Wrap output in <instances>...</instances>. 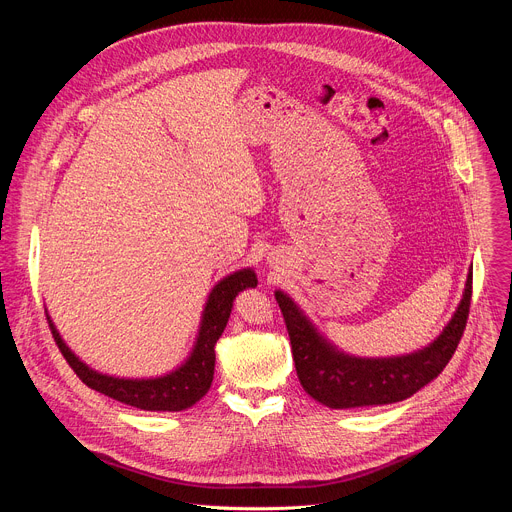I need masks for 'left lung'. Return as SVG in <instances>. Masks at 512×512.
<instances>
[{"instance_id":"obj_1","label":"left lung","mask_w":512,"mask_h":512,"mask_svg":"<svg viewBox=\"0 0 512 512\" xmlns=\"http://www.w3.org/2000/svg\"><path fill=\"white\" fill-rule=\"evenodd\" d=\"M281 308L298 379L304 391L332 409L373 407L397 403L440 375L454 356L466 330L472 300V269L466 279L462 302L444 328L423 350L393 358H358L326 342L283 291H275Z\"/></svg>"}]
</instances>
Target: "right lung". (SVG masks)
<instances>
[{"label":"right lung","mask_w":512,"mask_h":512,"mask_svg":"<svg viewBox=\"0 0 512 512\" xmlns=\"http://www.w3.org/2000/svg\"><path fill=\"white\" fill-rule=\"evenodd\" d=\"M255 285L257 275L253 269L235 271L218 281L204 306L198 338L188 360L170 375L156 379H119L93 371L64 344L50 316L46 318L62 356L87 387L143 411H182L192 407L208 393L214 375V346L227 328L233 300L239 296V291Z\"/></svg>","instance_id":"right-lung-1"}]
</instances>
